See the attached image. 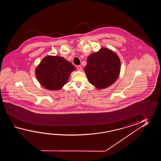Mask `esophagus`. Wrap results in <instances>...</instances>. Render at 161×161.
I'll list each match as a JSON object with an SVG mask.
<instances>
[{
    "label": "esophagus",
    "mask_w": 161,
    "mask_h": 161,
    "mask_svg": "<svg viewBox=\"0 0 161 161\" xmlns=\"http://www.w3.org/2000/svg\"><path fill=\"white\" fill-rule=\"evenodd\" d=\"M77 69H78V70L79 71H81L82 70V67L81 65H78V67H77Z\"/></svg>",
    "instance_id": "obj_1"
}]
</instances>
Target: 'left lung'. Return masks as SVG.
<instances>
[{
  "label": "left lung",
  "mask_w": 161,
  "mask_h": 161,
  "mask_svg": "<svg viewBox=\"0 0 161 161\" xmlns=\"http://www.w3.org/2000/svg\"><path fill=\"white\" fill-rule=\"evenodd\" d=\"M121 62L118 55L103 48L89 55L85 72L89 82L96 89H105L116 82L120 74Z\"/></svg>",
  "instance_id": "obj_1"
}]
</instances>
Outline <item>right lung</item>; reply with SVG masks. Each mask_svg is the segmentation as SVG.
<instances>
[{
	"label": "right lung",
	"mask_w": 161,
	"mask_h": 161,
	"mask_svg": "<svg viewBox=\"0 0 161 161\" xmlns=\"http://www.w3.org/2000/svg\"><path fill=\"white\" fill-rule=\"evenodd\" d=\"M75 67L66 59L58 56L48 55L42 60L35 70L38 82L49 90H58L68 82Z\"/></svg>",
	"instance_id": "1"
}]
</instances>
